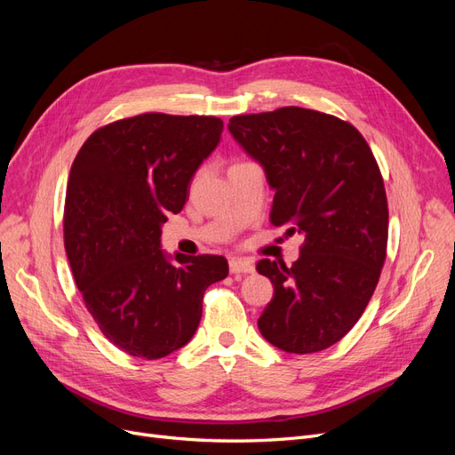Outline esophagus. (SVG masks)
Returning <instances> with one entry per match:
<instances>
[{
    "label": "esophagus",
    "instance_id": "obj_1",
    "mask_svg": "<svg viewBox=\"0 0 455 455\" xmlns=\"http://www.w3.org/2000/svg\"><path fill=\"white\" fill-rule=\"evenodd\" d=\"M229 271L233 275L254 273V261L246 259V258H233V259H229Z\"/></svg>",
    "mask_w": 455,
    "mask_h": 455
}]
</instances>
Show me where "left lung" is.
<instances>
[{"label":"left lung","mask_w":455,"mask_h":455,"mask_svg":"<svg viewBox=\"0 0 455 455\" xmlns=\"http://www.w3.org/2000/svg\"><path fill=\"white\" fill-rule=\"evenodd\" d=\"M235 142L275 191L271 222L304 237L299 258L259 259L273 299L258 319L271 346L316 353L361 319L387 249V197L378 163L349 123L298 106L229 119Z\"/></svg>","instance_id":"1"}]
</instances>
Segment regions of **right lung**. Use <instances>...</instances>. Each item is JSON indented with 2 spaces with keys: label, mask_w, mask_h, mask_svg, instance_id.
Returning <instances> with one entry per match:
<instances>
[{
  "label": "right lung",
  "mask_w": 455,
  "mask_h": 455,
  "mask_svg": "<svg viewBox=\"0 0 455 455\" xmlns=\"http://www.w3.org/2000/svg\"><path fill=\"white\" fill-rule=\"evenodd\" d=\"M206 116L142 114L94 131L68 178L64 246L102 334L139 359H163L194 338L203 296L228 277L224 256L161 249L167 214L222 139Z\"/></svg>",
  "instance_id": "1"
}]
</instances>
